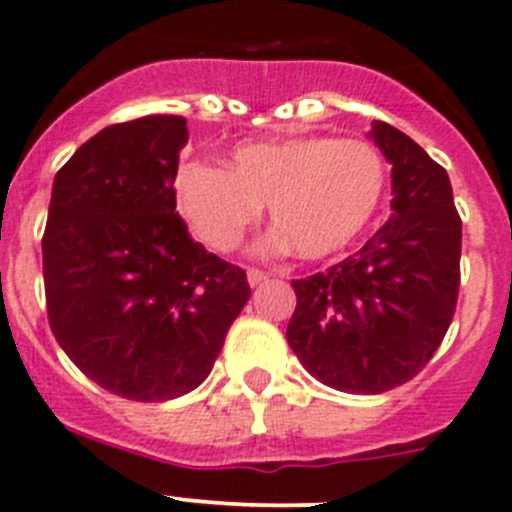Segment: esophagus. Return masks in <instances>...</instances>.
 <instances>
[{
  "label": "esophagus",
  "instance_id": "obj_1",
  "mask_svg": "<svg viewBox=\"0 0 512 512\" xmlns=\"http://www.w3.org/2000/svg\"><path fill=\"white\" fill-rule=\"evenodd\" d=\"M267 280V272L257 270V267H247V282H250L252 287L255 285H262V282Z\"/></svg>",
  "mask_w": 512,
  "mask_h": 512
}]
</instances>
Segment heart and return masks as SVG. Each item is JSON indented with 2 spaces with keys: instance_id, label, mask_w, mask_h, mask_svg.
<instances>
[{
  "instance_id": "1",
  "label": "heart",
  "mask_w": 512,
  "mask_h": 512,
  "mask_svg": "<svg viewBox=\"0 0 512 512\" xmlns=\"http://www.w3.org/2000/svg\"><path fill=\"white\" fill-rule=\"evenodd\" d=\"M388 165L365 140L295 135L237 147L225 167L190 162L177 175V205L195 235L217 252L235 250L262 207L302 260L345 252L380 212Z\"/></svg>"
}]
</instances>
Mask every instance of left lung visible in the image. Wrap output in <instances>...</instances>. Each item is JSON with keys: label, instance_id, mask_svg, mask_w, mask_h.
I'll list each match as a JSON object with an SVG mask.
<instances>
[{"label": "left lung", "instance_id": "8db88e82", "mask_svg": "<svg viewBox=\"0 0 512 512\" xmlns=\"http://www.w3.org/2000/svg\"><path fill=\"white\" fill-rule=\"evenodd\" d=\"M370 135L393 165V217L355 255L292 280L287 342L330 388L377 395L413 380L453 322L463 220L448 172L418 142L388 122Z\"/></svg>", "mask_w": 512, "mask_h": 512}]
</instances>
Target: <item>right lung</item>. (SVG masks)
Returning a JSON list of instances; mask_svg holds the SVG:
<instances>
[{"mask_svg":"<svg viewBox=\"0 0 512 512\" xmlns=\"http://www.w3.org/2000/svg\"><path fill=\"white\" fill-rule=\"evenodd\" d=\"M187 140L175 114L104 127L54 177L42 237L54 337L99 388L140 403L195 390L250 297L245 270L175 212Z\"/></svg>","mask_w":512,"mask_h":512,"instance_id":"add662e5","label":"right lung"}]
</instances>
